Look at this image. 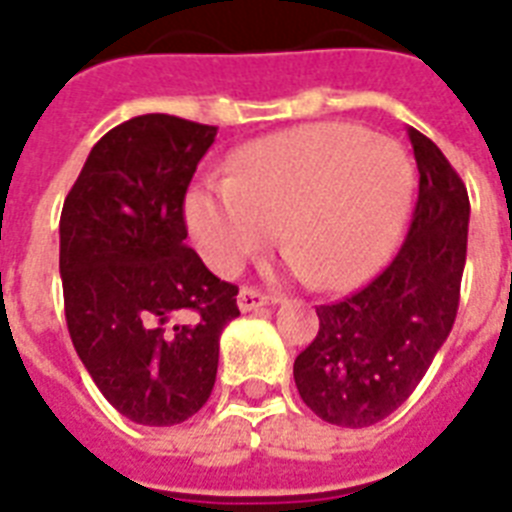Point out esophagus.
<instances>
[{"mask_svg": "<svg viewBox=\"0 0 512 512\" xmlns=\"http://www.w3.org/2000/svg\"><path fill=\"white\" fill-rule=\"evenodd\" d=\"M276 303H279V295H273V292H263V289H255V287L239 289V308L244 313L255 311V308H263V305H276Z\"/></svg>", "mask_w": 512, "mask_h": 512, "instance_id": "1", "label": "esophagus"}]
</instances>
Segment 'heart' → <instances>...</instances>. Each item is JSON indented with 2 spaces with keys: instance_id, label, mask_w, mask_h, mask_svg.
<instances>
[{
  "instance_id": "1",
  "label": "heart",
  "mask_w": 512,
  "mask_h": 512,
  "mask_svg": "<svg viewBox=\"0 0 512 512\" xmlns=\"http://www.w3.org/2000/svg\"><path fill=\"white\" fill-rule=\"evenodd\" d=\"M412 164L358 124H311L257 140L228 183L188 196V225L209 265L236 273L281 225V241L319 287L372 273L412 201Z\"/></svg>"
}]
</instances>
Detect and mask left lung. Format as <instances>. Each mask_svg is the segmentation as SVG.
Returning a JSON list of instances; mask_svg holds the SVG:
<instances>
[{
  "label": "left lung",
  "instance_id": "left-lung-1",
  "mask_svg": "<svg viewBox=\"0 0 512 512\" xmlns=\"http://www.w3.org/2000/svg\"><path fill=\"white\" fill-rule=\"evenodd\" d=\"M420 191L396 257L364 289L319 305V332L295 358L305 406L340 428L396 412L452 332L468 255V188L441 148L409 127Z\"/></svg>",
  "mask_w": 512,
  "mask_h": 512
}]
</instances>
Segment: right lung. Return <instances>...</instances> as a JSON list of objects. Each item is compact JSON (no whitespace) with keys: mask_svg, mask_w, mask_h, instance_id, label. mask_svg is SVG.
<instances>
[{"mask_svg":"<svg viewBox=\"0 0 512 512\" xmlns=\"http://www.w3.org/2000/svg\"><path fill=\"white\" fill-rule=\"evenodd\" d=\"M217 127L135 116L95 143L60 212L68 335L116 412L167 428L207 404L239 287L185 244V191Z\"/></svg>","mask_w":512,"mask_h":512,"instance_id":"obj_1","label":"right lung"}]
</instances>
